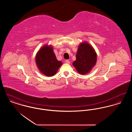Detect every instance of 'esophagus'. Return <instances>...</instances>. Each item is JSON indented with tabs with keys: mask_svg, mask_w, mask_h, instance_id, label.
Masks as SVG:
<instances>
[{
	"mask_svg": "<svg viewBox=\"0 0 132 132\" xmlns=\"http://www.w3.org/2000/svg\"><path fill=\"white\" fill-rule=\"evenodd\" d=\"M65 62L66 63H67V64H70V63L69 60H65Z\"/></svg>",
	"mask_w": 132,
	"mask_h": 132,
	"instance_id": "1",
	"label": "esophagus"
}]
</instances>
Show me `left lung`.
I'll list each match as a JSON object with an SVG mask.
<instances>
[{
    "mask_svg": "<svg viewBox=\"0 0 132 132\" xmlns=\"http://www.w3.org/2000/svg\"><path fill=\"white\" fill-rule=\"evenodd\" d=\"M96 53L93 47L86 42L79 45L76 60L73 63L78 72L84 75L88 73L96 62Z\"/></svg>",
    "mask_w": 132,
    "mask_h": 132,
    "instance_id": "1",
    "label": "left lung"
}]
</instances>
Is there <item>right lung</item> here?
I'll list each match as a JSON object with an SVG mask.
<instances>
[{
    "label": "right lung",
    "instance_id": "add662e5",
    "mask_svg": "<svg viewBox=\"0 0 132 132\" xmlns=\"http://www.w3.org/2000/svg\"><path fill=\"white\" fill-rule=\"evenodd\" d=\"M36 62L41 73L48 77L54 75L62 64L57 60L52 47L47 45H44L38 51Z\"/></svg>",
    "mask_w": 132,
    "mask_h": 132
}]
</instances>
